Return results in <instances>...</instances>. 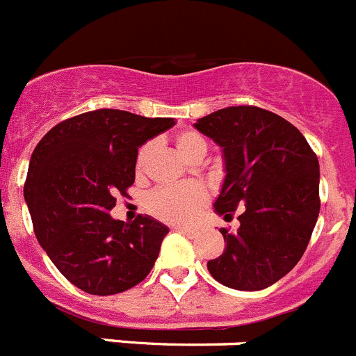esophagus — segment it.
Segmentation results:
<instances>
[{
  "label": "esophagus",
  "instance_id": "34e87169",
  "mask_svg": "<svg viewBox=\"0 0 356 356\" xmlns=\"http://www.w3.org/2000/svg\"><path fill=\"white\" fill-rule=\"evenodd\" d=\"M174 229H175V231H181V233L189 234V236H193V234H196L195 227H189V226H174Z\"/></svg>",
  "mask_w": 356,
  "mask_h": 356
}]
</instances>
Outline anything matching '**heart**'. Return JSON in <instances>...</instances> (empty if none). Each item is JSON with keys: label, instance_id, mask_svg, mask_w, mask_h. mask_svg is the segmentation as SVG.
Masks as SVG:
<instances>
[{"label": "heart", "instance_id": "1", "mask_svg": "<svg viewBox=\"0 0 356 356\" xmlns=\"http://www.w3.org/2000/svg\"><path fill=\"white\" fill-rule=\"evenodd\" d=\"M175 147L186 160L205 156L207 140L196 130H181L175 136ZM153 153V143H146L139 147L136 156V172L146 170L147 160ZM207 202V191L200 184L163 186L146 196L147 212L153 213L165 222H188L196 216L203 203Z\"/></svg>", "mask_w": 356, "mask_h": 356}]
</instances>
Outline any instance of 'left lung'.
<instances>
[{
	"label": "left lung",
	"mask_w": 356,
	"mask_h": 356,
	"mask_svg": "<svg viewBox=\"0 0 356 356\" xmlns=\"http://www.w3.org/2000/svg\"><path fill=\"white\" fill-rule=\"evenodd\" d=\"M195 129L222 147V188L213 209L240 227H226L222 254L207 262L219 284L262 291L289 273L305 254L320 212V165L292 123L255 106L203 116Z\"/></svg>",
	"instance_id": "1"
}]
</instances>
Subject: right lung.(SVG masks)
I'll use <instances>...</instances> for the list:
<instances>
[{"label":"right lung","instance_id":"right-lung-1","mask_svg":"<svg viewBox=\"0 0 356 356\" xmlns=\"http://www.w3.org/2000/svg\"><path fill=\"white\" fill-rule=\"evenodd\" d=\"M175 125L120 109H97L55 125L34 147L24 198L38 241L83 292L111 296L153 270L168 227L149 216H109L136 181L137 149Z\"/></svg>","mask_w":356,"mask_h":356}]
</instances>
